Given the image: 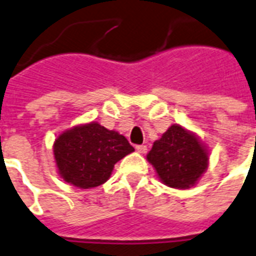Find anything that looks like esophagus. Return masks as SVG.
<instances>
[{
  "instance_id": "obj_1",
  "label": "esophagus",
  "mask_w": 256,
  "mask_h": 256,
  "mask_svg": "<svg viewBox=\"0 0 256 256\" xmlns=\"http://www.w3.org/2000/svg\"><path fill=\"white\" fill-rule=\"evenodd\" d=\"M135 148H136V151H138L139 154L147 152V146H144V144H138V146H135Z\"/></svg>"
}]
</instances>
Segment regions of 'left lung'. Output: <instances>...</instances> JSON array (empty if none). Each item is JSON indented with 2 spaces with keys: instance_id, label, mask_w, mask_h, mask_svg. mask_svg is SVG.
<instances>
[{
  "instance_id": "1",
  "label": "left lung",
  "mask_w": 256,
  "mask_h": 256,
  "mask_svg": "<svg viewBox=\"0 0 256 256\" xmlns=\"http://www.w3.org/2000/svg\"><path fill=\"white\" fill-rule=\"evenodd\" d=\"M147 160L166 186L176 189L193 186L206 171L208 150L193 132L172 124L154 142Z\"/></svg>"
}]
</instances>
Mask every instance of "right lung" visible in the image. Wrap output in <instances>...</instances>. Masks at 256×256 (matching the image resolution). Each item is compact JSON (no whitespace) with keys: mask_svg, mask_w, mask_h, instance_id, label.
<instances>
[{"mask_svg":"<svg viewBox=\"0 0 256 256\" xmlns=\"http://www.w3.org/2000/svg\"><path fill=\"white\" fill-rule=\"evenodd\" d=\"M134 151L124 135L97 122L62 132L54 143V156L64 182L81 189L108 182L114 164Z\"/></svg>","mask_w":256,"mask_h":256,"instance_id":"obj_1","label":"right lung"}]
</instances>
